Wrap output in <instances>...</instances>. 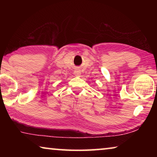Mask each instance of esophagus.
Instances as JSON below:
<instances>
[{"instance_id":"obj_1","label":"esophagus","mask_w":157,"mask_h":157,"mask_svg":"<svg viewBox=\"0 0 157 157\" xmlns=\"http://www.w3.org/2000/svg\"><path fill=\"white\" fill-rule=\"evenodd\" d=\"M74 75H75V76H80L81 75V72L79 70H75V71H74Z\"/></svg>"}]
</instances>
